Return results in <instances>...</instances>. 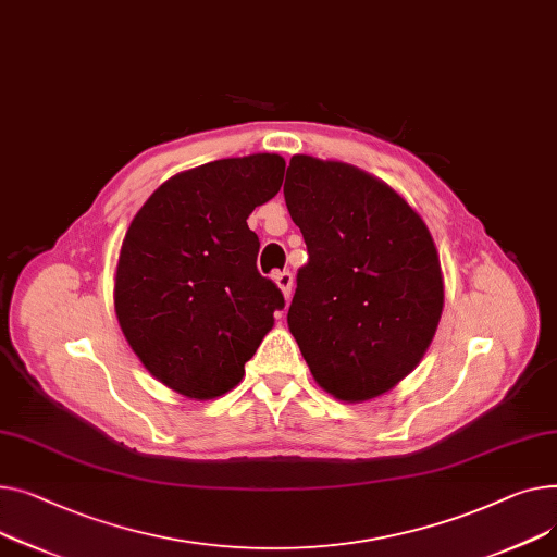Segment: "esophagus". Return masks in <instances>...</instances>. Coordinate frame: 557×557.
Returning a JSON list of instances; mask_svg holds the SVG:
<instances>
[{
	"instance_id": "obj_1",
	"label": "esophagus",
	"mask_w": 557,
	"mask_h": 557,
	"mask_svg": "<svg viewBox=\"0 0 557 557\" xmlns=\"http://www.w3.org/2000/svg\"><path fill=\"white\" fill-rule=\"evenodd\" d=\"M274 281H276V285L281 287L285 301H289V297H292V285H294L292 272H287V270H285V272H276V274H274Z\"/></svg>"
}]
</instances>
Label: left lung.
<instances>
[{
  "instance_id": "8db88e82",
  "label": "left lung",
  "mask_w": 557,
  "mask_h": 557,
  "mask_svg": "<svg viewBox=\"0 0 557 557\" xmlns=\"http://www.w3.org/2000/svg\"><path fill=\"white\" fill-rule=\"evenodd\" d=\"M283 195L308 247L287 325L312 377L346 403L386 394L418 367L443 312L430 228L342 161L294 154Z\"/></svg>"
}]
</instances>
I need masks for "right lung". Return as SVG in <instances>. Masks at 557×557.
I'll return each mask as SVG.
<instances>
[{"mask_svg": "<svg viewBox=\"0 0 557 557\" xmlns=\"http://www.w3.org/2000/svg\"><path fill=\"white\" fill-rule=\"evenodd\" d=\"M278 154L218 159L163 182L129 222L114 310L141 364L195 400L232 391L245 375L281 289L256 270L249 213L281 190Z\"/></svg>", "mask_w": 557, "mask_h": 557, "instance_id": "1", "label": "right lung"}]
</instances>
